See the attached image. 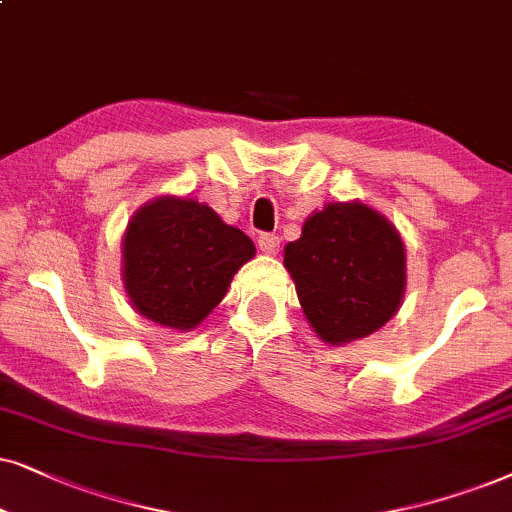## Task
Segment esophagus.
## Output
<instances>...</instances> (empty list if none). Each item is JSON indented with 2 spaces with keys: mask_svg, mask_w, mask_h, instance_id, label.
<instances>
[{
  "mask_svg": "<svg viewBox=\"0 0 512 512\" xmlns=\"http://www.w3.org/2000/svg\"><path fill=\"white\" fill-rule=\"evenodd\" d=\"M257 243H260V250L267 252V255H276L278 248H281V238L276 234H260Z\"/></svg>",
  "mask_w": 512,
  "mask_h": 512,
  "instance_id": "34e87169",
  "label": "esophagus"
}]
</instances>
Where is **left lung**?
I'll return each instance as SVG.
<instances>
[{
  "mask_svg": "<svg viewBox=\"0 0 512 512\" xmlns=\"http://www.w3.org/2000/svg\"><path fill=\"white\" fill-rule=\"evenodd\" d=\"M285 269L316 335L327 344L363 339L395 316L405 297L398 229L360 201L327 203L285 245Z\"/></svg>",
  "mask_w": 512,
  "mask_h": 512,
  "instance_id": "left-lung-1",
  "label": "left lung"
}]
</instances>
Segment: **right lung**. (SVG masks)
Returning <instances> with one entry per match:
<instances>
[{"label": "right lung", "mask_w": 512, "mask_h": 512, "mask_svg": "<svg viewBox=\"0 0 512 512\" xmlns=\"http://www.w3.org/2000/svg\"><path fill=\"white\" fill-rule=\"evenodd\" d=\"M255 243L206 203L159 196L128 222L124 288L133 309L173 330H192L222 302Z\"/></svg>", "instance_id": "add662e5"}]
</instances>
